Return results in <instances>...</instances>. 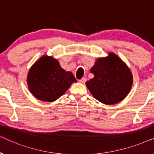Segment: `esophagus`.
Returning <instances> with one entry per match:
<instances>
[{
	"label": "esophagus",
	"instance_id": "34e87169",
	"mask_svg": "<svg viewBox=\"0 0 154 154\" xmlns=\"http://www.w3.org/2000/svg\"><path fill=\"white\" fill-rule=\"evenodd\" d=\"M86 81H87V79H86L85 78H83V79H81V80H79V82H80V83L84 84L86 82Z\"/></svg>",
	"mask_w": 154,
	"mask_h": 154
}]
</instances>
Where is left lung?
<instances>
[{"label":"left lung","instance_id":"obj_1","mask_svg":"<svg viewBox=\"0 0 154 154\" xmlns=\"http://www.w3.org/2000/svg\"><path fill=\"white\" fill-rule=\"evenodd\" d=\"M93 79L85 83L96 100L104 104H117L124 100L131 90L133 77L128 65L113 52L99 57L90 69Z\"/></svg>","mask_w":154,"mask_h":154}]
</instances>
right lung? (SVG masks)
Listing matches in <instances>:
<instances>
[{
    "label": "right lung",
    "mask_w": 154,
    "mask_h": 154,
    "mask_svg": "<svg viewBox=\"0 0 154 154\" xmlns=\"http://www.w3.org/2000/svg\"><path fill=\"white\" fill-rule=\"evenodd\" d=\"M27 85L31 93L42 102H54L77 82L71 71L61 67L52 56L41 57L29 69Z\"/></svg>",
    "instance_id": "obj_1"
}]
</instances>
